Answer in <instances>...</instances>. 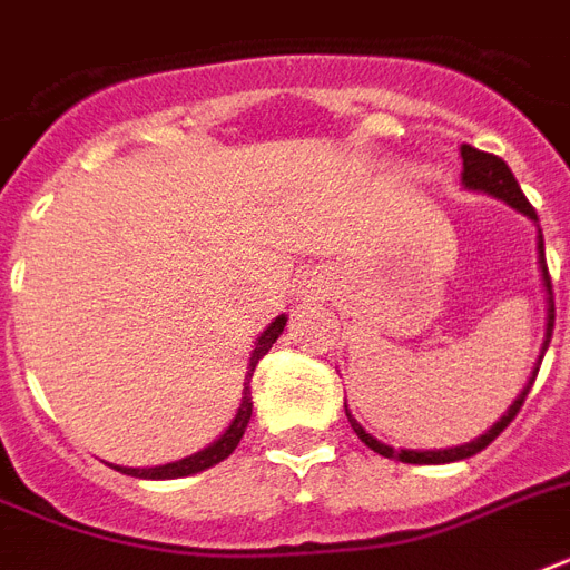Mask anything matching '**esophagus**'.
I'll list each match as a JSON object with an SVG mask.
<instances>
[{"instance_id": "34e87169", "label": "esophagus", "mask_w": 570, "mask_h": 570, "mask_svg": "<svg viewBox=\"0 0 570 570\" xmlns=\"http://www.w3.org/2000/svg\"><path fill=\"white\" fill-rule=\"evenodd\" d=\"M307 293H311V295L325 293V284H322L320 277H311V281H307Z\"/></svg>"}]
</instances>
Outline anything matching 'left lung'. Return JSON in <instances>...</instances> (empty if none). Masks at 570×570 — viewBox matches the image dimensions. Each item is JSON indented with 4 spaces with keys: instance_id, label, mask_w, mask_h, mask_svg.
<instances>
[{
    "instance_id": "left-lung-1",
    "label": "left lung",
    "mask_w": 570,
    "mask_h": 570,
    "mask_svg": "<svg viewBox=\"0 0 570 570\" xmlns=\"http://www.w3.org/2000/svg\"><path fill=\"white\" fill-rule=\"evenodd\" d=\"M461 159H464V174H461V183H464L468 189L488 191V195L500 197V200H505V204L514 206V209H521L523 215H530L532 222H539V215H535L532 204L521 191L518 180H514L512 168H509V165H505L500 156L485 154V150H476V147H470V145H461ZM539 266H541V277H544V286H548V304H550L548 307V337H544V348H541V352H548L550 337H553V320H557V307H553V286H550L548 259H544V236H541V230H539ZM532 375H539V366H535V373ZM532 381L535 379H530V384L523 387L521 396L514 399L512 407H509V411H505V414L500 416V420H497V423L491 425L485 434H479L476 441L461 443V446H452V450H425V452L393 450V446H384L381 441H375L373 434H366L364 425L357 423L355 416L348 414V407H346V416H348V423H352V429H355L357 438H361V441H364L370 450L379 452V455H384V459H399V461H405V464H450V461L470 459V455L482 452L488 443L494 441L497 434L503 432L505 425L512 423L514 416H518V411H521L523 399H527V393H530Z\"/></svg>"
}]
</instances>
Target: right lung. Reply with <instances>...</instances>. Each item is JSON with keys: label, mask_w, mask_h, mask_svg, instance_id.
Wrapping results in <instances>:
<instances>
[{"label": "right lung", "mask_w": 570, "mask_h": 570, "mask_svg": "<svg viewBox=\"0 0 570 570\" xmlns=\"http://www.w3.org/2000/svg\"><path fill=\"white\" fill-rule=\"evenodd\" d=\"M284 325H286V316H277V320L272 322L263 334H259L257 346H254V355H250L248 375H254V366L263 361V355H266L268 348L275 346L277 337H281V331H284ZM250 407L254 405H250V379H248L245 381V393H242L239 414H236V420L227 425V432H224L215 443H209L206 450L195 452V455H189V459L174 461V464H163V468H118V470L120 473H127V476H138V479H180V476H191V473H200V470L206 468H213V464L224 461L233 450H236V443L242 441L245 425H248L250 420Z\"/></svg>", "instance_id": "obj_1"}]
</instances>
